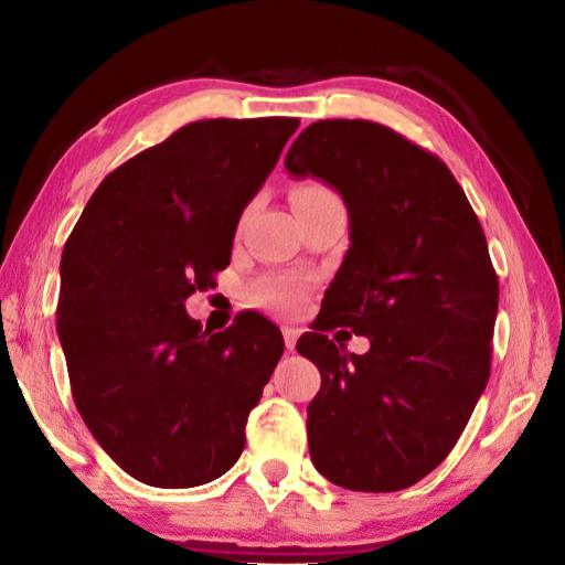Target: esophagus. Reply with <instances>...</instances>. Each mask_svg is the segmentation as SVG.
<instances>
[{"instance_id":"34e87169","label":"esophagus","mask_w":565,"mask_h":565,"mask_svg":"<svg viewBox=\"0 0 565 565\" xmlns=\"http://www.w3.org/2000/svg\"><path fill=\"white\" fill-rule=\"evenodd\" d=\"M281 333H284L286 350H294V348H296V340H298V335H301V330L294 328V326H284V328H281Z\"/></svg>"}]
</instances>
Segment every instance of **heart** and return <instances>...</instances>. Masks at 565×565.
<instances>
[{
    "label": "heart",
    "instance_id": "heart-1",
    "mask_svg": "<svg viewBox=\"0 0 565 565\" xmlns=\"http://www.w3.org/2000/svg\"><path fill=\"white\" fill-rule=\"evenodd\" d=\"M330 193L323 183H301L291 191V203L303 201V198H313V195H323ZM262 301L276 306V308H294L298 298H301V291L296 289L294 284H267L262 286Z\"/></svg>",
    "mask_w": 565,
    "mask_h": 565
}]
</instances>
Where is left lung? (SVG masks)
<instances>
[{
  "instance_id": "8db88e82",
  "label": "left lung",
  "mask_w": 565,
  "mask_h": 565,
  "mask_svg": "<svg viewBox=\"0 0 565 565\" xmlns=\"http://www.w3.org/2000/svg\"><path fill=\"white\" fill-rule=\"evenodd\" d=\"M286 171L333 185L350 215L316 333L296 342L320 372L311 460L345 490L412 488L448 458L490 380L500 281L480 220L436 153L377 121H313ZM335 327L371 352L335 347Z\"/></svg>"
}]
</instances>
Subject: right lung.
<instances>
[{
  "mask_svg": "<svg viewBox=\"0 0 565 565\" xmlns=\"http://www.w3.org/2000/svg\"><path fill=\"white\" fill-rule=\"evenodd\" d=\"M296 117L201 119L97 185L61 257L55 328L85 426L131 478L195 488L235 466L284 338L259 313L210 333L215 284Z\"/></svg>",
  "mask_w": 565,
  "mask_h": 565,
  "instance_id": "1",
  "label": "right lung"
}]
</instances>
